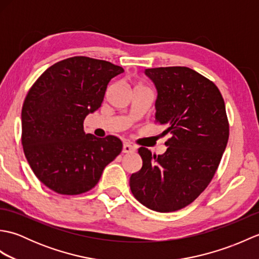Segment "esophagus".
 Returning <instances> with one entry per match:
<instances>
[{"instance_id": "esophagus-1", "label": "esophagus", "mask_w": 259, "mask_h": 259, "mask_svg": "<svg viewBox=\"0 0 259 259\" xmlns=\"http://www.w3.org/2000/svg\"><path fill=\"white\" fill-rule=\"evenodd\" d=\"M135 150H136V147L133 146L131 144H129V142H125V144H123L122 152H124V153H131V152H134Z\"/></svg>"}]
</instances>
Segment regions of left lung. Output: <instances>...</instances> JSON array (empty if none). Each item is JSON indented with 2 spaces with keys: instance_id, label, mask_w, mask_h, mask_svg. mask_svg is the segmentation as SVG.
<instances>
[{
  "instance_id": "left-lung-1",
  "label": "left lung",
  "mask_w": 259,
  "mask_h": 259,
  "mask_svg": "<svg viewBox=\"0 0 259 259\" xmlns=\"http://www.w3.org/2000/svg\"><path fill=\"white\" fill-rule=\"evenodd\" d=\"M157 89L156 122L166 125L167 151L139 148L142 167L130 177L135 198L151 210L188 206L210 183L226 149L229 124L221 91L186 67L146 69Z\"/></svg>"
}]
</instances>
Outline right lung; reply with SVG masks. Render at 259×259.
<instances>
[{
  "label": "right lung",
  "instance_id": "add662e5",
  "mask_svg": "<svg viewBox=\"0 0 259 259\" xmlns=\"http://www.w3.org/2000/svg\"><path fill=\"white\" fill-rule=\"evenodd\" d=\"M123 69L73 57L57 62L31 87L22 107V146L33 172L61 195L89 191L122 150L114 136L85 134L83 121L101 107L107 85Z\"/></svg>",
  "mask_w": 259,
  "mask_h": 259
}]
</instances>
